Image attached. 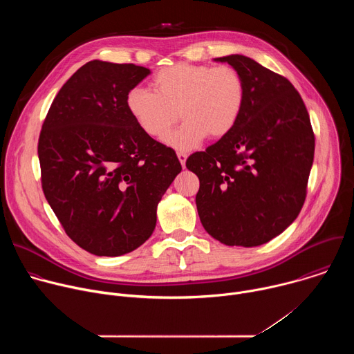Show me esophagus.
Returning <instances> with one entry per match:
<instances>
[{"label":"esophagus","mask_w":354,"mask_h":354,"mask_svg":"<svg viewBox=\"0 0 354 354\" xmlns=\"http://www.w3.org/2000/svg\"><path fill=\"white\" fill-rule=\"evenodd\" d=\"M176 156H178V160H179V162H180L182 168H185V167H186V158H187V154H185V153H178Z\"/></svg>","instance_id":"1"}]
</instances>
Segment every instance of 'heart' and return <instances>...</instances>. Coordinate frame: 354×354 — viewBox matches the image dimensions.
I'll use <instances>...</instances> for the list:
<instances>
[{
	"mask_svg": "<svg viewBox=\"0 0 354 354\" xmlns=\"http://www.w3.org/2000/svg\"><path fill=\"white\" fill-rule=\"evenodd\" d=\"M151 85L154 92L133 88L127 93V111L156 140L164 138L180 116L183 124L165 140L176 149H190L206 136L225 137L245 102L243 78L230 66L179 63L158 71Z\"/></svg>",
	"mask_w": 354,
	"mask_h": 354,
	"instance_id": "obj_1",
	"label": "heart"
}]
</instances>
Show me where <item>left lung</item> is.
<instances>
[{
	"mask_svg": "<svg viewBox=\"0 0 354 354\" xmlns=\"http://www.w3.org/2000/svg\"><path fill=\"white\" fill-rule=\"evenodd\" d=\"M243 78L245 102L234 129L197 151L186 168L200 180L201 224L230 246H258L281 234L307 197L315 136L298 91L283 75L241 55L218 57Z\"/></svg>",
	"mask_w": 354,
	"mask_h": 354,
	"instance_id": "left-lung-1",
	"label": "left lung"
}]
</instances>
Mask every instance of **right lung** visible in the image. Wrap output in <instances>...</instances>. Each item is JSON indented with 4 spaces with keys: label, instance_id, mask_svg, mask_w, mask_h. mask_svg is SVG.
<instances>
[{
    "label": "right lung",
    "instance_id": "right-lung-1",
    "mask_svg": "<svg viewBox=\"0 0 354 354\" xmlns=\"http://www.w3.org/2000/svg\"><path fill=\"white\" fill-rule=\"evenodd\" d=\"M149 70L92 60L62 86L39 136L41 189L66 234L96 257H120L153 234L157 206L182 171L126 106Z\"/></svg>",
    "mask_w": 354,
    "mask_h": 354
}]
</instances>
